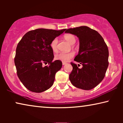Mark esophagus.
I'll list each match as a JSON object with an SVG mask.
<instances>
[{
    "label": "esophagus",
    "instance_id": "1",
    "mask_svg": "<svg viewBox=\"0 0 123 123\" xmlns=\"http://www.w3.org/2000/svg\"><path fill=\"white\" fill-rule=\"evenodd\" d=\"M62 64H63V65L66 64V63H65V62H62Z\"/></svg>",
    "mask_w": 123,
    "mask_h": 123
}]
</instances>
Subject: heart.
Here are the masks:
<instances>
[{
	"label": "heart",
	"instance_id": "b5f03b06",
	"mask_svg": "<svg viewBox=\"0 0 123 123\" xmlns=\"http://www.w3.org/2000/svg\"><path fill=\"white\" fill-rule=\"evenodd\" d=\"M63 37L65 41L70 45L74 44L75 43V37L70 33H66L63 36ZM58 39L55 38L52 40L50 43V47L52 50L54 52H56L58 51ZM74 54L73 52H69V53H60L55 55V59L56 60H60L63 62H67L73 58Z\"/></svg>",
	"mask_w": 123,
	"mask_h": 123
}]
</instances>
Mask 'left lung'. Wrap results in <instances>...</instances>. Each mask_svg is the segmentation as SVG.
I'll list each match as a JSON object with an SVG mask.
<instances>
[{"mask_svg":"<svg viewBox=\"0 0 123 123\" xmlns=\"http://www.w3.org/2000/svg\"><path fill=\"white\" fill-rule=\"evenodd\" d=\"M65 33L76 35L80 40L78 54L74 60L82 65L78 68L71 62L73 70L69 74L72 85L77 88L90 90L95 88L105 77L109 65V50L98 32L87 26L67 30Z\"/></svg>","mask_w":123,"mask_h":123,"instance_id":"left-lung-1","label":"left lung"}]
</instances>
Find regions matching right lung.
<instances>
[{"label":"right lung","instance_id":"1","mask_svg":"<svg viewBox=\"0 0 123 123\" xmlns=\"http://www.w3.org/2000/svg\"><path fill=\"white\" fill-rule=\"evenodd\" d=\"M66 29L38 28L27 32L18 43L14 64L18 78L27 89L40 93L53 86L55 74L62 67L60 60L53 62L50 43ZM48 64L44 67L43 64Z\"/></svg>","mask_w":123,"mask_h":123}]
</instances>
